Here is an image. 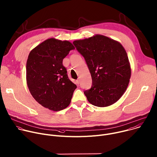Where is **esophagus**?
I'll list each match as a JSON object with an SVG mask.
<instances>
[{"instance_id":"obj_1","label":"esophagus","mask_w":157,"mask_h":157,"mask_svg":"<svg viewBox=\"0 0 157 157\" xmlns=\"http://www.w3.org/2000/svg\"><path fill=\"white\" fill-rule=\"evenodd\" d=\"M76 82H77V84H79V83H80V80H79V79L77 80H76Z\"/></svg>"}]
</instances>
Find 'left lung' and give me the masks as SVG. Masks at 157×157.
Here are the masks:
<instances>
[{
	"mask_svg": "<svg viewBox=\"0 0 157 157\" xmlns=\"http://www.w3.org/2000/svg\"><path fill=\"white\" fill-rule=\"evenodd\" d=\"M73 44L85 58L91 74V87L84 91L89 103L98 107L116 103L126 91L131 75L124 47L101 35L76 40Z\"/></svg>",
	"mask_w": 157,
	"mask_h": 157,
	"instance_id": "8db88e82",
	"label": "left lung"
}]
</instances>
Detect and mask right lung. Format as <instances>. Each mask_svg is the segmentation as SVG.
<instances>
[{"label": "right lung", "instance_id": "1", "mask_svg": "<svg viewBox=\"0 0 157 157\" xmlns=\"http://www.w3.org/2000/svg\"><path fill=\"white\" fill-rule=\"evenodd\" d=\"M68 41L49 38L31 51L26 62V83L31 95L44 108L58 111L71 103L76 85L62 60L74 49Z\"/></svg>", "mask_w": 157, "mask_h": 157}]
</instances>
